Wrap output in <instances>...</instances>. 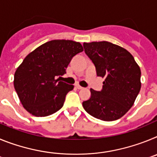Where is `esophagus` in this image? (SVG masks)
Listing matches in <instances>:
<instances>
[{"label":"esophagus","mask_w":157,"mask_h":157,"mask_svg":"<svg viewBox=\"0 0 157 157\" xmlns=\"http://www.w3.org/2000/svg\"><path fill=\"white\" fill-rule=\"evenodd\" d=\"M75 87L78 89V90H82V89H83V87H82L81 86L79 85H75Z\"/></svg>","instance_id":"34e87169"}]
</instances>
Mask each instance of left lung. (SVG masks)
<instances>
[{
  "label": "left lung",
  "instance_id": "left-lung-1",
  "mask_svg": "<svg viewBox=\"0 0 157 157\" xmlns=\"http://www.w3.org/2000/svg\"><path fill=\"white\" fill-rule=\"evenodd\" d=\"M85 52L105 78L101 91L90 89L91 97L82 102L86 112L103 121L123 116L134 105L141 90V70L127 49L109 41L83 43Z\"/></svg>",
  "mask_w": 157,
  "mask_h": 157
}]
</instances>
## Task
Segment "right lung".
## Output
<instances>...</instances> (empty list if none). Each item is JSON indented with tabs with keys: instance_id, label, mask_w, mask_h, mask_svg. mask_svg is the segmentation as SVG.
<instances>
[{
	"instance_id": "1",
	"label": "right lung",
	"mask_w": 157,
	"mask_h": 157,
	"mask_svg": "<svg viewBox=\"0 0 157 157\" xmlns=\"http://www.w3.org/2000/svg\"><path fill=\"white\" fill-rule=\"evenodd\" d=\"M79 42L52 40L29 53L14 75V87L23 108L37 117L49 116L63 107L67 94L74 88L56 79L76 54L82 52Z\"/></svg>"
}]
</instances>
